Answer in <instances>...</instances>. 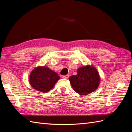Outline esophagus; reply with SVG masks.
I'll return each instance as SVG.
<instances>
[{
    "label": "esophagus",
    "mask_w": 132,
    "mask_h": 132,
    "mask_svg": "<svg viewBox=\"0 0 132 132\" xmlns=\"http://www.w3.org/2000/svg\"><path fill=\"white\" fill-rule=\"evenodd\" d=\"M62 77L63 79H67L69 77V75H63L62 76Z\"/></svg>",
    "instance_id": "obj_1"
}]
</instances>
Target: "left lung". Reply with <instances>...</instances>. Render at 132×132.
I'll list each match as a JSON object with an SVG mask.
<instances>
[{
  "instance_id": "8db88e82",
  "label": "left lung",
  "mask_w": 132,
  "mask_h": 132,
  "mask_svg": "<svg viewBox=\"0 0 132 132\" xmlns=\"http://www.w3.org/2000/svg\"><path fill=\"white\" fill-rule=\"evenodd\" d=\"M100 76L95 67H80L77 75L71 76L69 80L73 89L80 95H85L95 91L99 86Z\"/></svg>"
}]
</instances>
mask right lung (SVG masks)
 I'll return each mask as SVG.
<instances>
[{
	"mask_svg": "<svg viewBox=\"0 0 132 132\" xmlns=\"http://www.w3.org/2000/svg\"><path fill=\"white\" fill-rule=\"evenodd\" d=\"M60 77L56 72L45 66L36 67L30 74L29 81L36 90L46 93L52 89Z\"/></svg>",
	"mask_w": 132,
	"mask_h": 132,
	"instance_id": "1",
	"label": "right lung"
}]
</instances>
